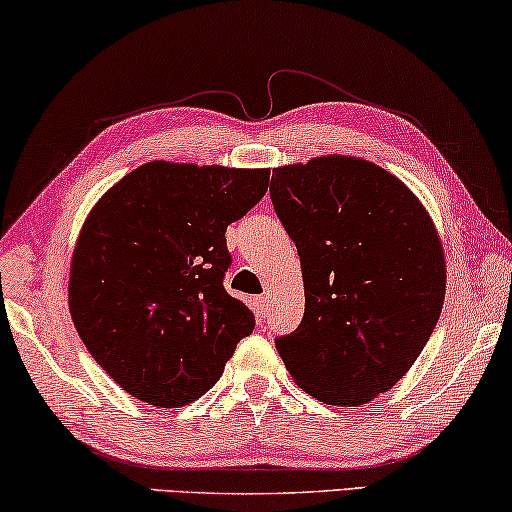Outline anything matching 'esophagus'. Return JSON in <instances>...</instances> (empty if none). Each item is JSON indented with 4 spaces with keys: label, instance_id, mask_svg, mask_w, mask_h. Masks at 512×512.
<instances>
[{
    "label": "esophagus",
    "instance_id": "esophagus-1",
    "mask_svg": "<svg viewBox=\"0 0 512 512\" xmlns=\"http://www.w3.org/2000/svg\"><path fill=\"white\" fill-rule=\"evenodd\" d=\"M255 305H257V310H259V314H262V316H266V310H269V296H266V294H262V296H257V298H255Z\"/></svg>",
    "mask_w": 512,
    "mask_h": 512
}]
</instances>
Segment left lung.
<instances>
[{"mask_svg": "<svg viewBox=\"0 0 512 512\" xmlns=\"http://www.w3.org/2000/svg\"><path fill=\"white\" fill-rule=\"evenodd\" d=\"M271 200L305 285L303 321L275 339L280 358L323 403L376 399L440 319L446 266L431 216L399 177L344 154L273 168Z\"/></svg>", "mask_w": 512, "mask_h": 512, "instance_id": "obj_1", "label": "left lung"}]
</instances>
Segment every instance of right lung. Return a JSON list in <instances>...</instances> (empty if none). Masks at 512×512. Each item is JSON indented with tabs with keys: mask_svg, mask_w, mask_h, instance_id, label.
I'll return each mask as SVG.
<instances>
[{
	"mask_svg": "<svg viewBox=\"0 0 512 512\" xmlns=\"http://www.w3.org/2000/svg\"><path fill=\"white\" fill-rule=\"evenodd\" d=\"M269 173L150 161L88 214L70 264V314L95 362L139 401L200 399L253 332V312L223 287L225 230L264 198Z\"/></svg>",
	"mask_w": 512,
	"mask_h": 512,
	"instance_id": "add662e5",
	"label": "right lung"
}]
</instances>
